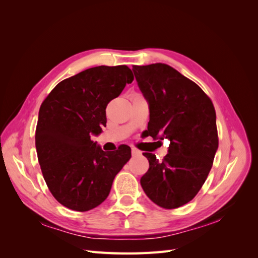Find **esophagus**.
<instances>
[{
  "label": "esophagus",
  "mask_w": 258,
  "mask_h": 258,
  "mask_svg": "<svg viewBox=\"0 0 258 258\" xmlns=\"http://www.w3.org/2000/svg\"><path fill=\"white\" fill-rule=\"evenodd\" d=\"M131 154H132V156H138V155H141V152L137 150L136 147H132L131 148Z\"/></svg>",
  "instance_id": "obj_1"
}]
</instances>
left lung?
Here are the masks:
<instances>
[{"mask_svg": "<svg viewBox=\"0 0 258 258\" xmlns=\"http://www.w3.org/2000/svg\"><path fill=\"white\" fill-rule=\"evenodd\" d=\"M132 71L150 107L147 131L170 141L162 161L152 153L140 179L146 196L165 209L189 202L206 182L218 147L212 101L197 84L165 63L134 66Z\"/></svg>", "mask_w": 258, "mask_h": 258, "instance_id": "1", "label": "left lung"}]
</instances>
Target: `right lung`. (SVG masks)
Segmentation results:
<instances>
[{
    "label": "right lung",
    "mask_w": 258,
    "mask_h": 258,
    "mask_svg": "<svg viewBox=\"0 0 258 258\" xmlns=\"http://www.w3.org/2000/svg\"><path fill=\"white\" fill-rule=\"evenodd\" d=\"M134 81L127 66H100L60 82L38 112L35 146L52 196L85 212L107 198L116 174L130 157L127 145L106 153L91 136L106 124L105 108Z\"/></svg>",
    "instance_id": "obj_1"
}]
</instances>
